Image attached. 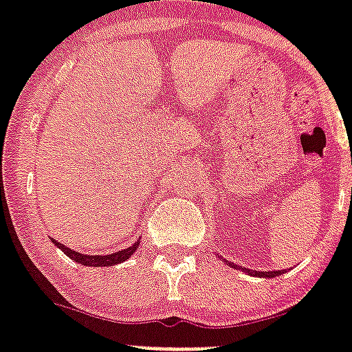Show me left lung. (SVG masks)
<instances>
[{
	"label": "left lung",
	"instance_id": "obj_1",
	"mask_svg": "<svg viewBox=\"0 0 352 352\" xmlns=\"http://www.w3.org/2000/svg\"><path fill=\"white\" fill-rule=\"evenodd\" d=\"M221 258H222V256H221ZM222 262L230 265V267H233V270H239V271H242V273H248V275H253V276H262V278H275V276H278V275H282V273H284V270H278V271L245 270V267H242V265L233 264V262H230V260H226V258H222Z\"/></svg>",
	"mask_w": 352,
	"mask_h": 352
}]
</instances>
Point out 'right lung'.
<instances>
[{
    "instance_id": "obj_1",
    "label": "right lung",
    "mask_w": 352,
    "mask_h": 352,
    "mask_svg": "<svg viewBox=\"0 0 352 352\" xmlns=\"http://www.w3.org/2000/svg\"><path fill=\"white\" fill-rule=\"evenodd\" d=\"M52 242L68 256V258H72L77 264L88 265V267H110V265L121 264V262L130 258V256L137 251L139 244H141V241H137L135 244H131L126 250L116 251V253H110V255H85V253L70 250V248H67V245L61 244V242H57L56 239H52Z\"/></svg>"
}]
</instances>
